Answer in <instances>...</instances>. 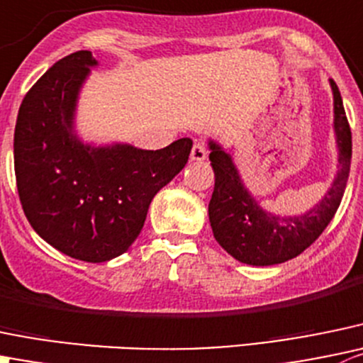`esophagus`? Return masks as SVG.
<instances>
[{
	"instance_id": "esophagus-1",
	"label": "esophagus",
	"mask_w": 363,
	"mask_h": 363,
	"mask_svg": "<svg viewBox=\"0 0 363 363\" xmlns=\"http://www.w3.org/2000/svg\"><path fill=\"white\" fill-rule=\"evenodd\" d=\"M207 157V149L203 143L196 142L191 149V161H203Z\"/></svg>"
}]
</instances>
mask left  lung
<instances>
[{
    "mask_svg": "<svg viewBox=\"0 0 363 363\" xmlns=\"http://www.w3.org/2000/svg\"><path fill=\"white\" fill-rule=\"evenodd\" d=\"M333 92V129L339 147V170L332 188L311 211L298 216L267 213L242 184L241 175L216 142L209 140V160L214 170V191L209 202V221L216 241L235 260L252 266L286 262L307 250L323 234L342 200L351 167V129L342 97L335 81Z\"/></svg>",
    "mask_w": 363,
    "mask_h": 363,
    "instance_id": "obj_1",
    "label": "left lung"
}]
</instances>
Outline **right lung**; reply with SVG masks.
<instances>
[{
    "instance_id": "obj_1",
    "label": "right lung",
    "mask_w": 363,
    "mask_h": 363,
    "mask_svg": "<svg viewBox=\"0 0 363 363\" xmlns=\"http://www.w3.org/2000/svg\"><path fill=\"white\" fill-rule=\"evenodd\" d=\"M90 51L58 60L23 99L13 133L21 206L33 230L72 259L106 262L128 252L150 202L188 163L193 142L160 150L83 143L74 129Z\"/></svg>"
}]
</instances>
